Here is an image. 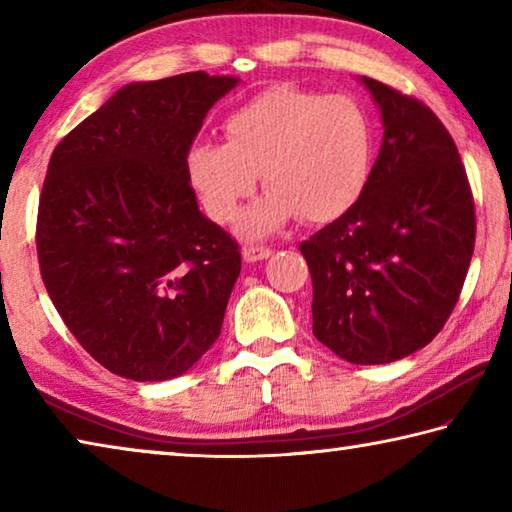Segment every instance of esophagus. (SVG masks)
Masks as SVG:
<instances>
[{"label":"esophagus","instance_id":"1","mask_svg":"<svg viewBox=\"0 0 512 512\" xmlns=\"http://www.w3.org/2000/svg\"><path fill=\"white\" fill-rule=\"evenodd\" d=\"M271 255H273V248H268V246H246L244 248L246 262H262V259H268Z\"/></svg>","mask_w":512,"mask_h":512}]
</instances>
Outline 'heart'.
<instances>
[{"label":"heart","instance_id":"1","mask_svg":"<svg viewBox=\"0 0 512 512\" xmlns=\"http://www.w3.org/2000/svg\"><path fill=\"white\" fill-rule=\"evenodd\" d=\"M223 142H196L187 173L207 214L235 221L262 173L266 196L244 216L246 235L262 237L293 216L327 223L366 194L375 167V124L343 94L275 85L223 121Z\"/></svg>","mask_w":512,"mask_h":512}]
</instances>
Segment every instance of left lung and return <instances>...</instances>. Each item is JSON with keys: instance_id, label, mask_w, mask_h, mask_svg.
<instances>
[{"instance_id": "left-lung-1", "label": "left lung", "mask_w": 512, "mask_h": 512, "mask_svg": "<svg viewBox=\"0 0 512 512\" xmlns=\"http://www.w3.org/2000/svg\"><path fill=\"white\" fill-rule=\"evenodd\" d=\"M384 140L359 203L300 244L314 336L341 359L375 366L433 341L461 296L476 219L452 135L431 108L363 76Z\"/></svg>"}]
</instances>
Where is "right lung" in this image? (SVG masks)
<instances>
[{"label":"right lung","mask_w":512,"mask_h":512,"mask_svg":"<svg viewBox=\"0 0 512 512\" xmlns=\"http://www.w3.org/2000/svg\"><path fill=\"white\" fill-rule=\"evenodd\" d=\"M239 79L131 83L67 133L42 185V282L92 359L119 377L183 375L219 339L239 244L198 210L187 151Z\"/></svg>","instance_id":"1"}]
</instances>
